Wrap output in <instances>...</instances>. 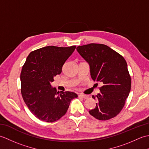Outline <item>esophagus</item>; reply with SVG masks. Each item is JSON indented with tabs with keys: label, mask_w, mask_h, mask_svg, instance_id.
<instances>
[{
	"label": "esophagus",
	"mask_w": 149,
	"mask_h": 149,
	"mask_svg": "<svg viewBox=\"0 0 149 149\" xmlns=\"http://www.w3.org/2000/svg\"><path fill=\"white\" fill-rule=\"evenodd\" d=\"M79 97L83 98V99H88V96L86 95H84V94H79Z\"/></svg>",
	"instance_id": "34e87169"
}]
</instances>
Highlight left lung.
<instances>
[{
  "mask_svg": "<svg viewBox=\"0 0 149 149\" xmlns=\"http://www.w3.org/2000/svg\"><path fill=\"white\" fill-rule=\"evenodd\" d=\"M79 54L90 65L92 79L102 85L96 97L97 103L89 111L100 120L116 116L125 105L131 90V80L125 59L104 44L90 43L77 47Z\"/></svg>",
  "mask_w": 149,
  "mask_h": 149,
  "instance_id": "1",
  "label": "left lung"
}]
</instances>
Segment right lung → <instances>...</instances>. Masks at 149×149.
I'll use <instances>...</instances> for the list:
<instances>
[{"label": "right lung", "instance_id": "add662e5", "mask_svg": "<svg viewBox=\"0 0 149 149\" xmlns=\"http://www.w3.org/2000/svg\"><path fill=\"white\" fill-rule=\"evenodd\" d=\"M76 46H47L31 52L22 67L20 81L22 97L30 111L47 122L59 120L67 111L77 95L71 91L60 94L50 83L60 74L64 63Z\"/></svg>", "mask_w": 149, "mask_h": 149}]
</instances>
